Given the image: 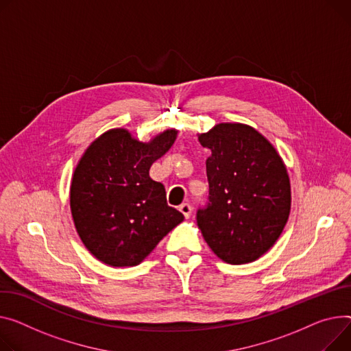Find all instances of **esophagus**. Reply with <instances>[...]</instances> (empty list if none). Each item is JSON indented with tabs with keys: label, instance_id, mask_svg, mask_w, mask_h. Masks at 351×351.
Listing matches in <instances>:
<instances>
[{
	"label": "esophagus",
	"instance_id": "34e87169",
	"mask_svg": "<svg viewBox=\"0 0 351 351\" xmlns=\"http://www.w3.org/2000/svg\"><path fill=\"white\" fill-rule=\"evenodd\" d=\"M179 212H180L186 219H189L191 215H192V206H191L189 203H183V204L179 206Z\"/></svg>",
	"mask_w": 351,
	"mask_h": 351
}]
</instances>
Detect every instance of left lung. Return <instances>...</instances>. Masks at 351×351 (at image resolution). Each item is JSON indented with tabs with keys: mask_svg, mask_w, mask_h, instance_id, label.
Returning a JSON list of instances; mask_svg holds the SVG:
<instances>
[{
	"mask_svg": "<svg viewBox=\"0 0 351 351\" xmlns=\"http://www.w3.org/2000/svg\"><path fill=\"white\" fill-rule=\"evenodd\" d=\"M212 151L206 159L208 200L196 213L212 251L227 264L258 260L275 241L291 212V183L282 158L250 125L217 124L199 135Z\"/></svg>",
	"mask_w": 351,
	"mask_h": 351,
	"instance_id": "left-lung-1",
	"label": "left lung"
}]
</instances>
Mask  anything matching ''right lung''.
<instances>
[{"label": "right lung", "instance_id": "right-lung-1", "mask_svg": "<svg viewBox=\"0 0 351 351\" xmlns=\"http://www.w3.org/2000/svg\"><path fill=\"white\" fill-rule=\"evenodd\" d=\"M167 130L139 143L124 128L100 135L79 160L70 210L86 248L111 267H134L175 228L183 215L168 206L163 184L149 178L152 163L176 139Z\"/></svg>", "mask_w": 351, "mask_h": 351}]
</instances>
